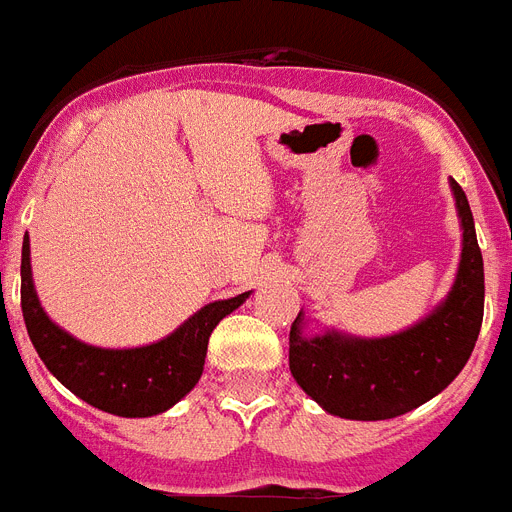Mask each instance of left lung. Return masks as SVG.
Instances as JSON below:
<instances>
[{"instance_id":"left-lung-1","label":"left lung","mask_w":512,"mask_h":512,"mask_svg":"<svg viewBox=\"0 0 512 512\" xmlns=\"http://www.w3.org/2000/svg\"><path fill=\"white\" fill-rule=\"evenodd\" d=\"M463 230L452 288L423 320L399 333L362 338L327 327L306 333L304 309L290 327V372L330 415L388 420L441 394L460 375L484 320V259L468 198L449 179Z\"/></svg>"}]
</instances>
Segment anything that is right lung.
Wrapping results in <instances>:
<instances>
[{
	"label": "right lung",
	"mask_w": 512,
	"mask_h": 512,
	"mask_svg": "<svg viewBox=\"0 0 512 512\" xmlns=\"http://www.w3.org/2000/svg\"><path fill=\"white\" fill-rule=\"evenodd\" d=\"M248 296L251 290L206 304L161 341L134 349H102L79 341L44 312L31 275V240L23 237L20 306L36 354L68 391L118 418H153L185 399L203 375L214 327Z\"/></svg>",
	"instance_id": "obj_1"
}]
</instances>
